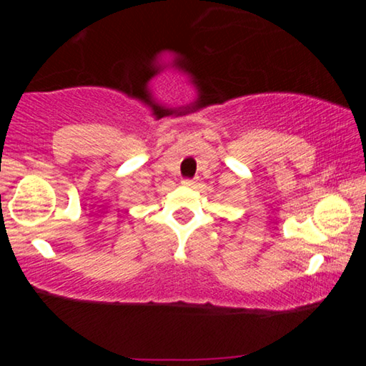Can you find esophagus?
<instances>
[{
  "mask_svg": "<svg viewBox=\"0 0 366 366\" xmlns=\"http://www.w3.org/2000/svg\"><path fill=\"white\" fill-rule=\"evenodd\" d=\"M195 182H197L195 179H184V181H182V184L187 185V187H194Z\"/></svg>",
  "mask_w": 366,
  "mask_h": 366,
  "instance_id": "obj_1",
  "label": "esophagus"
}]
</instances>
